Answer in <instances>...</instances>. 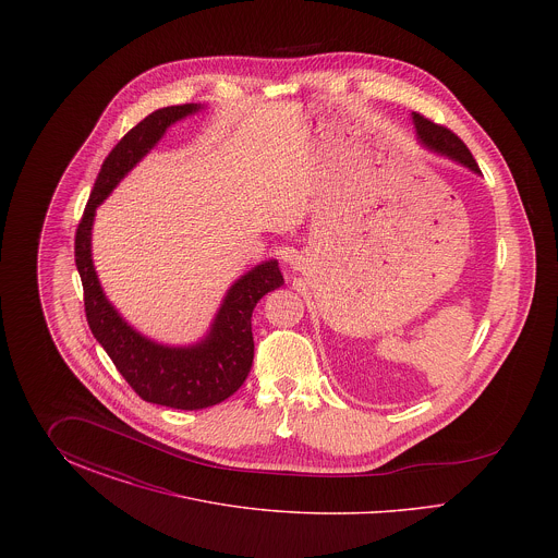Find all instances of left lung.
<instances>
[{"instance_id":"obj_1","label":"left lung","mask_w":558,"mask_h":558,"mask_svg":"<svg viewBox=\"0 0 558 558\" xmlns=\"http://www.w3.org/2000/svg\"><path fill=\"white\" fill-rule=\"evenodd\" d=\"M412 121H414V128H416V133H418V140H421V144L425 148L441 155V157L456 160V162L469 167L475 173H481L477 160L473 159L471 150L466 148V144L456 133L450 132L444 125L433 123L430 119H426V117L418 114V112H412Z\"/></svg>"}]
</instances>
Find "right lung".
<instances>
[{"label":"right lung","instance_id":"right-lung-1","mask_svg":"<svg viewBox=\"0 0 558 558\" xmlns=\"http://www.w3.org/2000/svg\"><path fill=\"white\" fill-rule=\"evenodd\" d=\"M201 108H159L121 137L102 162L75 234L85 316L96 341L140 398L175 410H203L239 391L253 366V310L264 294L284 284L278 262L269 259L253 267L230 287L201 343L160 345L135 332L108 303L92 262V223L98 205L157 146L167 128Z\"/></svg>","mask_w":558,"mask_h":558}]
</instances>
